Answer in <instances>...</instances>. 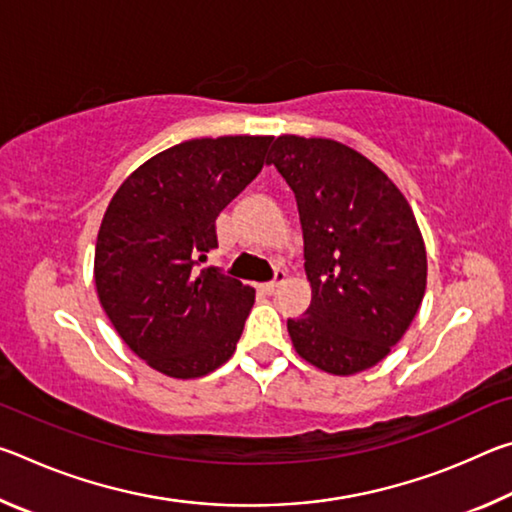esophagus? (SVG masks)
<instances>
[{
    "label": "esophagus",
    "mask_w": 512,
    "mask_h": 512,
    "mask_svg": "<svg viewBox=\"0 0 512 512\" xmlns=\"http://www.w3.org/2000/svg\"><path fill=\"white\" fill-rule=\"evenodd\" d=\"M284 280H287V271H282V268H277V271H275V280L262 284V289H264L266 293H273L277 287H280V284H282Z\"/></svg>",
    "instance_id": "1"
}]
</instances>
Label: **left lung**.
Segmentation results:
<instances>
[{"mask_svg":"<svg viewBox=\"0 0 512 512\" xmlns=\"http://www.w3.org/2000/svg\"><path fill=\"white\" fill-rule=\"evenodd\" d=\"M271 151L296 194L311 284L307 316L287 323L291 343L327 375H357L391 354L422 305L420 225L400 187L350 146L280 135Z\"/></svg>","mask_w":512,"mask_h":512,"instance_id":"8db88e82","label":"left lung"}]
</instances>
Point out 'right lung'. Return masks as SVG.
<instances>
[{"instance_id":"right-lung-1","label":"right lung","mask_w":512,"mask_h":512,"mask_svg":"<svg viewBox=\"0 0 512 512\" xmlns=\"http://www.w3.org/2000/svg\"><path fill=\"white\" fill-rule=\"evenodd\" d=\"M271 135L201 137L140 164L103 214L94 284L119 339L146 366L196 379L237 350L255 289L216 268V216L262 171Z\"/></svg>"}]
</instances>
